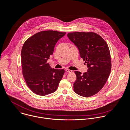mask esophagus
I'll list each match as a JSON object with an SVG mask.
<instances>
[{
	"label": "esophagus",
	"mask_w": 130,
	"mask_h": 130,
	"mask_svg": "<svg viewBox=\"0 0 130 130\" xmlns=\"http://www.w3.org/2000/svg\"><path fill=\"white\" fill-rule=\"evenodd\" d=\"M66 71L67 72H68V73H72V71H71V70H69V69H67V70H66Z\"/></svg>",
	"instance_id": "esophagus-1"
}]
</instances>
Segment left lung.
I'll return each mask as SVG.
<instances>
[{"instance_id": "1", "label": "left lung", "mask_w": 130, "mask_h": 130, "mask_svg": "<svg viewBox=\"0 0 130 130\" xmlns=\"http://www.w3.org/2000/svg\"><path fill=\"white\" fill-rule=\"evenodd\" d=\"M67 36L78 47L81 57L88 68L83 74L75 72L77 79L74 84V90L81 96H92L104 86L111 72V56L108 45L100 35L92 32H72Z\"/></svg>"}]
</instances>
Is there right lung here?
<instances>
[{"mask_svg":"<svg viewBox=\"0 0 130 130\" xmlns=\"http://www.w3.org/2000/svg\"><path fill=\"white\" fill-rule=\"evenodd\" d=\"M66 32L43 31L29 38L21 51L23 77L29 89L37 95L54 92L64 73L63 69H51L47 63L57 41Z\"/></svg>","mask_w":130,"mask_h":130,"instance_id":"add662e5","label":"right lung"}]
</instances>
